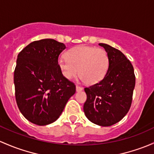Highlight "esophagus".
<instances>
[{
    "instance_id": "34e87169",
    "label": "esophagus",
    "mask_w": 154,
    "mask_h": 154,
    "mask_svg": "<svg viewBox=\"0 0 154 154\" xmlns=\"http://www.w3.org/2000/svg\"><path fill=\"white\" fill-rule=\"evenodd\" d=\"M82 90V87L79 86V85H76V91H81Z\"/></svg>"
}]
</instances>
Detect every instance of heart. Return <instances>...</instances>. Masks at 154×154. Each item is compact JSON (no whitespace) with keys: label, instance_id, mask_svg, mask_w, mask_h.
<instances>
[{"label":"heart","instance_id":"obj_1","mask_svg":"<svg viewBox=\"0 0 154 154\" xmlns=\"http://www.w3.org/2000/svg\"><path fill=\"white\" fill-rule=\"evenodd\" d=\"M58 66L65 78L71 80L80 74V79L88 85L100 82L109 68V57L103 48L79 46L71 48L66 57L58 59Z\"/></svg>","mask_w":154,"mask_h":154}]
</instances>
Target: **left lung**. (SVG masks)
<instances>
[{"mask_svg": "<svg viewBox=\"0 0 154 154\" xmlns=\"http://www.w3.org/2000/svg\"><path fill=\"white\" fill-rule=\"evenodd\" d=\"M99 45L108 53L109 68L103 80L85 88L83 111L91 122L106 127L119 122L128 112L136 79L131 63L119 50L106 43Z\"/></svg>", "mask_w": 154, "mask_h": 154, "instance_id": "8db88e82", "label": "left lung"}]
</instances>
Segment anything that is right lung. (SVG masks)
<instances>
[{"label":"right lung","instance_id":"right-lung-1","mask_svg":"<svg viewBox=\"0 0 154 154\" xmlns=\"http://www.w3.org/2000/svg\"><path fill=\"white\" fill-rule=\"evenodd\" d=\"M66 48L55 40L43 39L29 43L17 55L14 72L16 102L32 123L54 122L75 93V85L65 78L57 63Z\"/></svg>","mask_w":154,"mask_h":154}]
</instances>
